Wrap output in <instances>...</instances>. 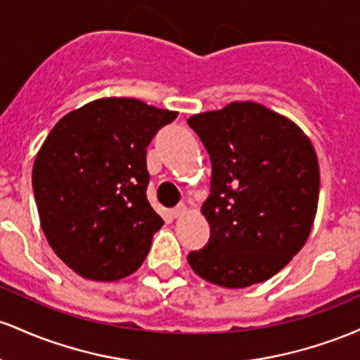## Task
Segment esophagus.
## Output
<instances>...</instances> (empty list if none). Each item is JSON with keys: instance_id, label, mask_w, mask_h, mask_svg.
Segmentation results:
<instances>
[{"instance_id": "obj_1", "label": "esophagus", "mask_w": 360, "mask_h": 360, "mask_svg": "<svg viewBox=\"0 0 360 360\" xmlns=\"http://www.w3.org/2000/svg\"><path fill=\"white\" fill-rule=\"evenodd\" d=\"M187 211H188L187 205H185V204H179L175 209H173L172 214H173V217H181Z\"/></svg>"}]
</instances>
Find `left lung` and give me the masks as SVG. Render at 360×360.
Masks as SVG:
<instances>
[{
  "label": "left lung",
  "instance_id": "left-lung-1",
  "mask_svg": "<svg viewBox=\"0 0 360 360\" xmlns=\"http://www.w3.org/2000/svg\"><path fill=\"white\" fill-rule=\"evenodd\" d=\"M212 165L202 214L211 236L187 260L197 276L228 289L264 282L308 240L320 195V168L308 136L253 102L193 115Z\"/></svg>",
  "mask_w": 360,
  "mask_h": 360
}]
</instances>
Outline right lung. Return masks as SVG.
<instances>
[{
	"instance_id": "right-lung-1",
	"label": "right lung",
	"mask_w": 360,
	"mask_h": 360,
	"mask_svg": "<svg viewBox=\"0 0 360 360\" xmlns=\"http://www.w3.org/2000/svg\"><path fill=\"white\" fill-rule=\"evenodd\" d=\"M176 112L100 98L52 127L32 172L44 234L68 267L119 281L141 267L163 219L148 202L146 148Z\"/></svg>"
}]
</instances>
